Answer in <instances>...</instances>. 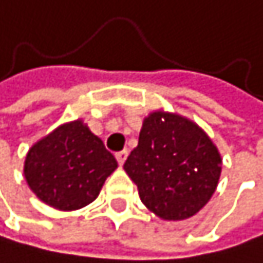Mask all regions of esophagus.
<instances>
[{
    "mask_svg": "<svg viewBox=\"0 0 263 263\" xmlns=\"http://www.w3.org/2000/svg\"><path fill=\"white\" fill-rule=\"evenodd\" d=\"M126 158H127V150H123V152H118V153H116V161H118L120 166L124 164Z\"/></svg>",
    "mask_w": 263,
    "mask_h": 263,
    "instance_id": "34e87169",
    "label": "esophagus"
}]
</instances>
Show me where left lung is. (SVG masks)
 <instances>
[{
  "label": "left lung",
  "mask_w": 263,
  "mask_h": 263,
  "mask_svg": "<svg viewBox=\"0 0 263 263\" xmlns=\"http://www.w3.org/2000/svg\"><path fill=\"white\" fill-rule=\"evenodd\" d=\"M142 203L164 220H183L214 195L222 158L209 136L185 116L153 111L124 163Z\"/></svg>",
  "instance_id": "1"
}]
</instances>
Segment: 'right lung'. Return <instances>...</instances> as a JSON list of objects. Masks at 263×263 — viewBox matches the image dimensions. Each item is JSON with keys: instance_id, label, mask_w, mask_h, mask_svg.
<instances>
[{"instance_id": "obj_1", "label": "right lung", "mask_w": 263, "mask_h": 263, "mask_svg": "<svg viewBox=\"0 0 263 263\" xmlns=\"http://www.w3.org/2000/svg\"><path fill=\"white\" fill-rule=\"evenodd\" d=\"M116 167L118 163L103 142L77 120L33 145L24 174L43 203L59 211H74L94 201Z\"/></svg>"}]
</instances>
